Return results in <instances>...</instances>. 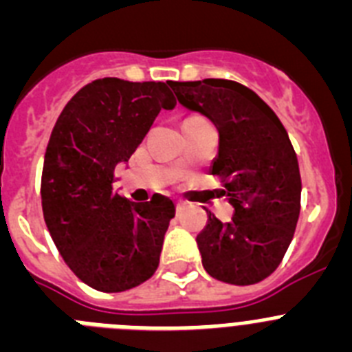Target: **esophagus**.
Segmentation results:
<instances>
[{"mask_svg":"<svg viewBox=\"0 0 352 352\" xmlns=\"http://www.w3.org/2000/svg\"><path fill=\"white\" fill-rule=\"evenodd\" d=\"M183 206H185V203H183V201H179V199H176V208H178V210H182Z\"/></svg>","mask_w":352,"mask_h":352,"instance_id":"obj_1","label":"esophagus"}]
</instances>
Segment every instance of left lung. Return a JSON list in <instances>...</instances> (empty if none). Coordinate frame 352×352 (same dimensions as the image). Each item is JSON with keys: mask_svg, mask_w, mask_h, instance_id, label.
<instances>
[{"mask_svg": "<svg viewBox=\"0 0 352 352\" xmlns=\"http://www.w3.org/2000/svg\"><path fill=\"white\" fill-rule=\"evenodd\" d=\"M169 86L183 109L204 114L219 130L211 174L234 208L229 222L210 211L197 234L204 270L227 284H257L278 268L300 217V167L287 132L243 84L204 79Z\"/></svg>", "mask_w": 352, "mask_h": 352, "instance_id": "1", "label": "left lung"}]
</instances>
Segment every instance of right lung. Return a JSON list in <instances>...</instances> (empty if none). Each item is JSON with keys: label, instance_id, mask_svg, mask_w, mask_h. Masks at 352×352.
<instances>
[{"label": "right lung", "instance_id": "add662e5", "mask_svg": "<svg viewBox=\"0 0 352 352\" xmlns=\"http://www.w3.org/2000/svg\"><path fill=\"white\" fill-rule=\"evenodd\" d=\"M167 84L96 79L72 96L52 129L43 219L68 268L96 291H126L158 268L174 203L160 194L133 203L113 183L158 113L176 105Z\"/></svg>", "mask_w": 352, "mask_h": 352}]
</instances>
